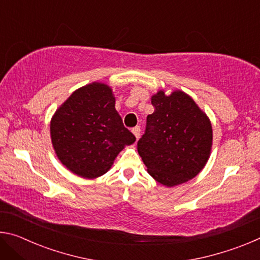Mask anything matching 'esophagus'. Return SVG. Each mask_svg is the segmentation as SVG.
<instances>
[{"instance_id":"34e87169","label":"esophagus","mask_w":260,"mask_h":260,"mask_svg":"<svg viewBox=\"0 0 260 260\" xmlns=\"http://www.w3.org/2000/svg\"><path fill=\"white\" fill-rule=\"evenodd\" d=\"M132 132H133V134L135 135V138H136V140H138L139 138H140V134H141V128L139 126H136V127H134L133 129H132Z\"/></svg>"}]
</instances>
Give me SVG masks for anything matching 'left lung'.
<instances>
[{"label": "left lung", "mask_w": 260, "mask_h": 260, "mask_svg": "<svg viewBox=\"0 0 260 260\" xmlns=\"http://www.w3.org/2000/svg\"><path fill=\"white\" fill-rule=\"evenodd\" d=\"M153 113L138 142V152L148 173L165 187L195 178L208 162L212 150L211 120L191 96L174 89H159L151 96Z\"/></svg>", "instance_id": "1"}]
</instances>
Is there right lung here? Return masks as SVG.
Masks as SVG:
<instances>
[{
    "label": "right lung",
    "mask_w": 260,
    "mask_h": 260,
    "mask_svg": "<svg viewBox=\"0 0 260 260\" xmlns=\"http://www.w3.org/2000/svg\"><path fill=\"white\" fill-rule=\"evenodd\" d=\"M114 105L112 88L94 81L74 90L52 114V148L61 164L78 177L105 174L122 149L135 142Z\"/></svg>",
    "instance_id": "add662e5"
}]
</instances>
